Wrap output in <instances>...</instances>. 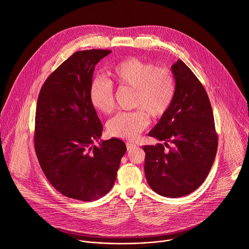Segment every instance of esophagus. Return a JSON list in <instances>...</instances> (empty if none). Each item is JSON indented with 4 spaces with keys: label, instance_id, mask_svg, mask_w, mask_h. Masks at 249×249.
Instances as JSON below:
<instances>
[{
    "label": "esophagus",
    "instance_id": "esophagus-1",
    "mask_svg": "<svg viewBox=\"0 0 249 249\" xmlns=\"http://www.w3.org/2000/svg\"><path fill=\"white\" fill-rule=\"evenodd\" d=\"M126 147H127V150H128V151H131L132 149L136 148V145H134V144H132V143H126Z\"/></svg>",
    "mask_w": 249,
    "mask_h": 249
}]
</instances>
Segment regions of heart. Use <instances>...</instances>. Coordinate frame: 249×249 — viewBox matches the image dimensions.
<instances>
[{"label": "heart", "mask_w": 249, "mask_h": 249, "mask_svg": "<svg viewBox=\"0 0 249 249\" xmlns=\"http://www.w3.org/2000/svg\"><path fill=\"white\" fill-rule=\"evenodd\" d=\"M111 82L94 78L89 96L95 110L109 114L115 107L113 84L134 89L133 106L138 110L121 112L106 125L107 133L115 138L135 140L149 125V115L160 118L169 109L175 94V81L167 68L156 67L137 57H128L115 64L108 72Z\"/></svg>", "instance_id": "b5f03b06"}]
</instances>
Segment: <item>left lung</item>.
<instances>
[{
	"label": "left lung",
	"mask_w": 249,
	"mask_h": 249,
	"mask_svg": "<svg viewBox=\"0 0 249 249\" xmlns=\"http://www.w3.org/2000/svg\"><path fill=\"white\" fill-rule=\"evenodd\" d=\"M175 94L169 109L149 133L164 141L144 146L145 173L151 188L158 194L178 198L195 191L206 179L214 162L218 137L208 94L181 61L171 66ZM170 142L172 147H169Z\"/></svg>",
	"instance_id": "8db88e82"
}]
</instances>
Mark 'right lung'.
<instances>
[{
  "mask_svg": "<svg viewBox=\"0 0 249 249\" xmlns=\"http://www.w3.org/2000/svg\"><path fill=\"white\" fill-rule=\"evenodd\" d=\"M110 50L78 51L62 63L42 86L35 113L34 147L52 186L68 198L89 202L112 188L123 141H98L102 124L90 103L95 65Z\"/></svg>",
  "mask_w": 249,
  "mask_h": 249,
  "instance_id": "1",
  "label": "right lung"
}]
</instances>
